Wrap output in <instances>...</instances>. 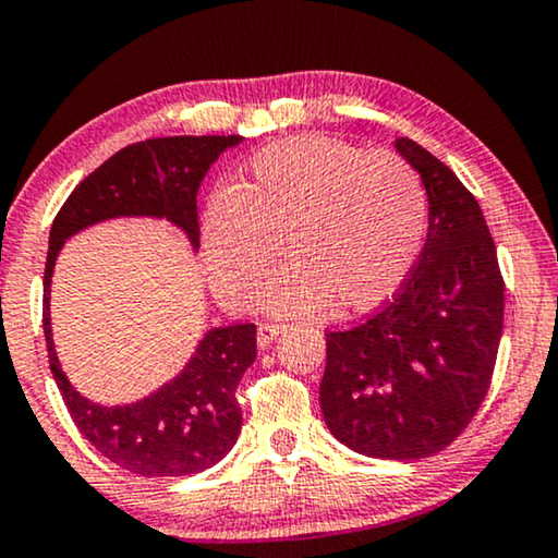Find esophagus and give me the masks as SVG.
Wrapping results in <instances>:
<instances>
[{
    "mask_svg": "<svg viewBox=\"0 0 558 558\" xmlns=\"http://www.w3.org/2000/svg\"><path fill=\"white\" fill-rule=\"evenodd\" d=\"M283 329H286V324H278V322H259V324H257V342H259V348H270L275 337H278Z\"/></svg>",
    "mask_w": 558,
    "mask_h": 558,
    "instance_id": "obj_1",
    "label": "esophagus"
}]
</instances>
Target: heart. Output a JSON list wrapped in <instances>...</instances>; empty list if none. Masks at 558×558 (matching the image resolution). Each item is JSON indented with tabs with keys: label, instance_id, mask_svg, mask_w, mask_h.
<instances>
[{
	"label": "heart",
	"instance_id": "b5f03b06",
	"mask_svg": "<svg viewBox=\"0 0 558 558\" xmlns=\"http://www.w3.org/2000/svg\"><path fill=\"white\" fill-rule=\"evenodd\" d=\"M427 234L420 174L391 151L293 136L255 151L234 187L208 197L203 250L218 293L252 306L280 255L267 303L278 312H371L391 299Z\"/></svg>",
	"mask_w": 558,
	"mask_h": 558
}]
</instances>
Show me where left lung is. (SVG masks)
Listing matches in <instances>:
<instances>
[{
	"mask_svg": "<svg viewBox=\"0 0 558 558\" xmlns=\"http://www.w3.org/2000/svg\"><path fill=\"white\" fill-rule=\"evenodd\" d=\"M397 151L427 190L425 246L391 301L327 331L319 401L348 448L414 461L446 450L482 407L502 337L505 280L482 208L453 169L412 138H399Z\"/></svg>",
	"mask_w": 558,
	"mask_h": 558,
	"instance_id": "left-lung-1",
	"label": "left lung"
}]
</instances>
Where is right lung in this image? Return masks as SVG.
<instances>
[{
    "label": "right lung",
    "instance_id": "right-lung-1",
    "mask_svg": "<svg viewBox=\"0 0 558 558\" xmlns=\"http://www.w3.org/2000/svg\"><path fill=\"white\" fill-rule=\"evenodd\" d=\"M239 141L242 136H167L125 146L87 174L53 218L44 275L48 363L80 433L131 474H201L229 453L242 429L236 386L257 357V327L210 329L185 371L136 404H92L63 376L53 350L48 295L56 255L76 231L118 216L167 218L197 246V187L218 154Z\"/></svg>",
    "mask_w": 558,
    "mask_h": 558
}]
</instances>
